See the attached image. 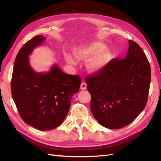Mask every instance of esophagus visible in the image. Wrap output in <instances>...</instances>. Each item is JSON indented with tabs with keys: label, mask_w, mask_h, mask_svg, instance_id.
I'll use <instances>...</instances> for the list:
<instances>
[{
	"label": "esophagus",
	"mask_w": 161,
	"mask_h": 161,
	"mask_svg": "<svg viewBox=\"0 0 161 161\" xmlns=\"http://www.w3.org/2000/svg\"><path fill=\"white\" fill-rule=\"evenodd\" d=\"M86 86H87V85H86V84L85 83V82H82L81 84V86H80V88L81 90H85L86 88Z\"/></svg>",
	"instance_id": "34e87169"
}]
</instances>
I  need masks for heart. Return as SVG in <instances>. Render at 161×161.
Returning <instances> with one entry per match:
<instances>
[{
    "label": "heart",
    "mask_w": 161,
    "mask_h": 161,
    "mask_svg": "<svg viewBox=\"0 0 161 161\" xmlns=\"http://www.w3.org/2000/svg\"><path fill=\"white\" fill-rule=\"evenodd\" d=\"M106 48L103 43L94 42L78 47L74 51V55L77 59L86 60V68L91 73H97L108 66L111 59L110 50ZM66 62L70 65H76V61L70 54L65 56Z\"/></svg>",
    "instance_id": "heart-1"
}]
</instances>
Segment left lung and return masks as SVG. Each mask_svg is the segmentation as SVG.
<instances>
[{
  "label": "left lung",
  "mask_w": 161,
  "mask_h": 161,
  "mask_svg": "<svg viewBox=\"0 0 161 161\" xmlns=\"http://www.w3.org/2000/svg\"><path fill=\"white\" fill-rule=\"evenodd\" d=\"M129 43L125 59H112L104 70L85 78L92 114L108 129L130 124L147 102L151 68L140 46L131 40Z\"/></svg>",
  "instance_id": "1"
}]
</instances>
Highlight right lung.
Segmentation results:
<instances>
[{"instance_id":"right-lung-1","label":"right lung","mask_w":161,"mask_h":161,"mask_svg":"<svg viewBox=\"0 0 161 161\" xmlns=\"http://www.w3.org/2000/svg\"><path fill=\"white\" fill-rule=\"evenodd\" d=\"M45 40L37 35L24 44L15 59L11 81L12 96L20 117L41 131L53 129L63 122L81 83L80 76L64 73L57 64L47 73L32 69L29 55Z\"/></svg>"}]
</instances>
